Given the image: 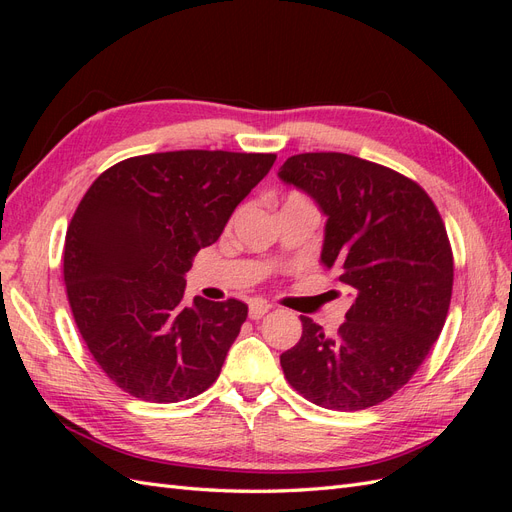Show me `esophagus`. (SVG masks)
I'll return each mask as SVG.
<instances>
[{
    "label": "esophagus",
    "mask_w": 512,
    "mask_h": 512,
    "mask_svg": "<svg viewBox=\"0 0 512 512\" xmlns=\"http://www.w3.org/2000/svg\"><path fill=\"white\" fill-rule=\"evenodd\" d=\"M271 309V305L267 303V301H262V299H252L250 301V318L252 320H260L262 316H265L267 312Z\"/></svg>",
    "instance_id": "obj_1"
}]
</instances>
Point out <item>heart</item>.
<instances>
[{"label": "heart", "mask_w": 512, "mask_h": 512, "mask_svg": "<svg viewBox=\"0 0 512 512\" xmlns=\"http://www.w3.org/2000/svg\"><path fill=\"white\" fill-rule=\"evenodd\" d=\"M299 200H305V198H301V196H290L286 203H299Z\"/></svg>", "instance_id": "1"}]
</instances>
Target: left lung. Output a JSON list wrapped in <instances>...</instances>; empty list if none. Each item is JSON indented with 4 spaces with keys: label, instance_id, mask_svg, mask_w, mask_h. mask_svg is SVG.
<instances>
[{
    "label": "left lung",
    "instance_id": "left-lung-1",
    "mask_svg": "<svg viewBox=\"0 0 512 512\" xmlns=\"http://www.w3.org/2000/svg\"><path fill=\"white\" fill-rule=\"evenodd\" d=\"M277 175L327 215L320 260L354 294L333 337L301 316L299 344L280 356L284 376L320 408L378 406L408 384L446 322L453 250L444 222L416 181L348 153H299Z\"/></svg>",
    "mask_w": 512,
    "mask_h": 512
}]
</instances>
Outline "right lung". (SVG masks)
Listing matches in <instances>:
<instances>
[{
  "label": "right lung",
  "mask_w": 512,
  "mask_h": 512,
  "mask_svg": "<svg viewBox=\"0 0 512 512\" xmlns=\"http://www.w3.org/2000/svg\"><path fill=\"white\" fill-rule=\"evenodd\" d=\"M275 158L147 153L104 170L85 192L66 232L64 282L83 342L121 391L175 404L218 380L247 305L196 297L188 307L183 275Z\"/></svg>",
  "instance_id": "1"
}]
</instances>
